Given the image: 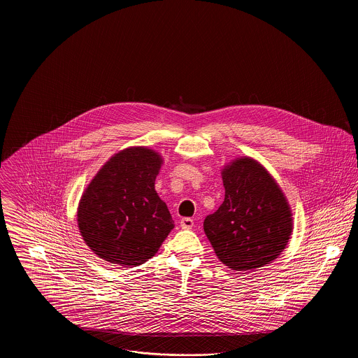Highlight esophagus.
<instances>
[{
    "mask_svg": "<svg viewBox=\"0 0 358 358\" xmlns=\"http://www.w3.org/2000/svg\"><path fill=\"white\" fill-rule=\"evenodd\" d=\"M180 225H181L182 229H192L193 225H194V222H193V219H190V217H184V219H181Z\"/></svg>",
    "mask_w": 358,
    "mask_h": 358,
    "instance_id": "34e87169",
    "label": "esophagus"
}]
</instances>
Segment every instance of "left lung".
I'll return each mask as SVG.
<instances>
[{
	"label": "left lung",
	"mask_w": 358,
	"mask_h": 358,
	"mask_svg": "<svg viewBox=\"0 0 358 358\" xmlns=\"http://www.w3.org/2000/svg\"><path fill=\"white\" fill-rule=\"evenodd\" d=\"M225 197L204 231L217 257L236 271L270 264L286 248L292 213L285 193L257 161L241 157L222 171Z\"/></svg>",
	"instance_id": "8db88e82"
}]
</instances>
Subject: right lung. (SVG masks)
Here are the masks:
<instances>
[{
  "label": "right lung",
  "mask_w": 358,
  "mask_h": 358,
  "mask_svg": "<svg viewBox=\"0 0 358 358\" xmlns=\"http://www.w3.org/2000/svg\"><path fill=\"white\" fill-rule=\"evenodd\" d=\"M162 157L134 146L114 154L96 173L78 206L85 244L106 262L136 267L153 257L174 224L155 192Z\"/></svg>",
  "instance_id": "obj_1"
}]
</instances>
